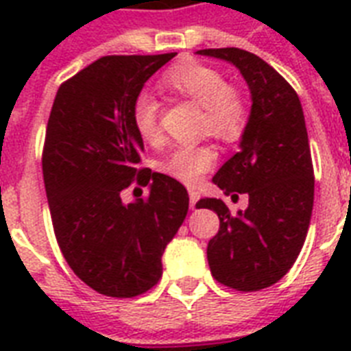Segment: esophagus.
I'll list each match as a JSON object with an SVG mask.
<instances>
[{
  "label": "esophagus",
  "instance_id": "esophagus-1",
  "mask_svg": "<svg viewBox=\"0 0 351 351\" xmlns=\"http://www.w3.org/2000/svg\"><path fill=\"white\" fill-rule=\"evenodd\" d=\"M187 193H189V206H191V209H195V206H197L198 198H200V193L195 189V187H189L187 189Z\"/></svg>",
  "mask_w": 351,
  "mask_h": 351
}]
</instances>
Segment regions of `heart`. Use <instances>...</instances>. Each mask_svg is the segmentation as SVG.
Masks as SVG:
<instances>
[{"mask_svg": "<svg viewBox=\"0 0 351 351\" xmlns=\"http://www.w3.org/2000/svg\"><path fill=\"white\" fill-rule=\"evenodd\" d=\"M165 89L189 98L202 107L200 129L222 140H233L245 121V106L239 93L228 87L222 74L204 63L189 62L169 69L162 78ZM158 101L151 93H140L132 106V125L142 140L156 142L160 138ZM215 154L204 145H178L164 160V171L175 180L197 184L213 165Z\"/></svg>", "mask_w": 351, "mask_h": 351, "instance_id": "b5f03b06", "label": "heart"}]
</instances>
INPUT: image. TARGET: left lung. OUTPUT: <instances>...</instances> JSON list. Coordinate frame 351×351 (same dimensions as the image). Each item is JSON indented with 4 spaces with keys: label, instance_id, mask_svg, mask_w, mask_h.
<instances>
[{
    "label": "left lung",
    "instance_id": "1",
    "mask_svg": "<svg viewBox=\"0 0 351 351\" xmlns=\"http://www.w3.org/2000/svg\"><path fill=\"white\" fill-rule=\"evenodd\" d=\"M197 54L231 63L250 89L239 153L213 176L226 195L245 193L250 204L237 215L217 198H204L197 208L213 209L220 219L208 244L213 277L239 291H256L289 271L310 228L315 180L304 112L291 85L253 52L228 47Z\"/></svg>",
    "mask_w": 351,
    "mask_h": 351
}]
</instances>
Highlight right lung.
<instances>
[{"label": "right lung", "mask_w": 351, "mask_h": 351, "mask_svg": "<svg viewBox=\"0 0 351 351\" xmlns=\"http://www.w3.org/2000/svg\"><path fill=\"white\" fill-rule=\"evenodd\" d=\"M175 56H104L67 80L52 104L43 182L54 233L71 269L107 297H136L158 282L165 245L189 208L180 182L136 169L143 140L132 106ZM134 176L149 197L125 204L121 191Z\"/></svg>", "instance_id": "add662e5"}]
</instances>
